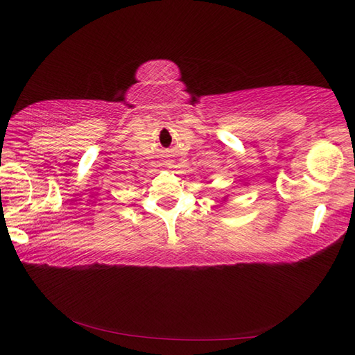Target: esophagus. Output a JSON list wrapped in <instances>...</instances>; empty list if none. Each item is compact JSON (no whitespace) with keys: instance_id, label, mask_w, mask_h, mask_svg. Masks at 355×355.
I'll return each instance as SVG.
<instances>
[{"instance_id":"esophagus-1","label":"esophagus","mask_w":355,"mask_h":355,"mask_svg":"<svg viewBox=\"0 0 355 355\" xmlns=\"http://www.w3.org/2000/svg\"><path fill=\"white\" fill-rule=\"evenodd\" d=\"M164 164H166V166H171V162H164Z\"/></svg>"}]
</instances>
